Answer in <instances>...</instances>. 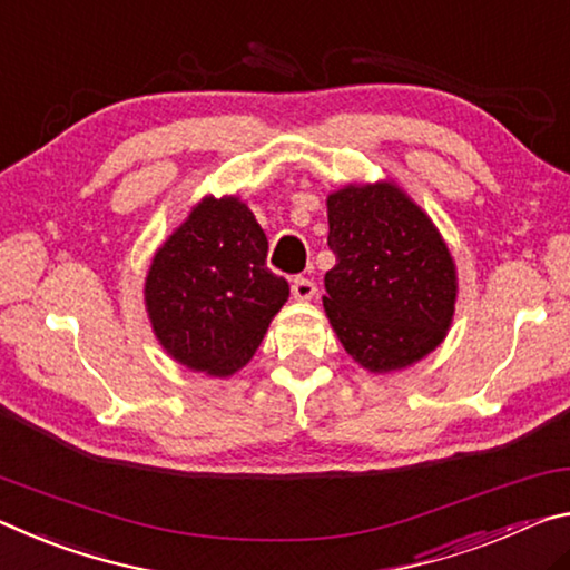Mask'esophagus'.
Listing matches in <instances>:
<instances>
[{
  "mask_svg": "<svg viewBox=\"0 0 570 570\" xmlns=\"http://www.w3.org/2000/svg\"><path fill=\"white\" fill-rule=\"evenodd\" d=\"M315 295V283L307 277H295L293 279V297L295 301H311Z\"/></svg>",
  "mask_w": 570,
  "mask_h": 570,
  "instance_id": "obj_1",
  "label": "esophagus"
}]
</instances>
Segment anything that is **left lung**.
<instances>
[{
	"instance_id": "left-lung-1",
	"label": "left lung",
	"mask_w": 570,
	"mask_h": 570,
	"mask_svg": "<svg viewBox=\"0 0 570 570\" xmlns=\"http://www.w3.org/2000/svg\"><path fill=\"white\" fill-rule=\"evenodd\" d=\"M323 307L348 356L371 373L426 358L454 321L456 265L429 214L396 181L331 191Z\"/></svg>"
}]
</instances>
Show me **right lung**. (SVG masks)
<instances>
[{"instance_id":"right-lung-1","label":"right lung","mask_w":570,"mask_h":570,"mask_svg":"<svg viewBox=\"0 0 570 570\" xmlns=\"http://www.w3.org/2000/svg\"><path fill=\"white\" fill-rule=\"evenodd\" d=\"M265 257L267 237L247 202L207 194L194 204L154 252L144 283L148 321L166 356L214 379L245 368L291 297Z\"/></svg>"}]
</instances>
